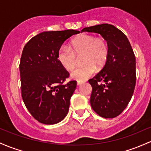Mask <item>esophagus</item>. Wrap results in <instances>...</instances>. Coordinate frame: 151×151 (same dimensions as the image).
Listing matches in <instances>:
<instances>
[{
    "mask_svg": "<svg viewBox=\"0 0 151 151\" xmlns=\"http://www.w3.org/2000/svg\"><path fill=\"white\" fill-rule=\"evenodd\" d=\"M82 84V82H79V81H78V82H77V85H81V84Z\"/></svg>",
    "mask_w": 151,
    "mask_h": 151,
    "instance_id": "esophagus-1",
    "label": "esophagus"
}]
</instances>
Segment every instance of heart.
Returning <instances> with one entry per match:
<instances>
[{
	"label": "heart",
	"instance_id": "heart-1",
	"mask_svg": "<svg viewBox=\"0 0 151 151\" xmlns=\"http://www.w3.org/2000/svg\"><path fill=\"white\" fill-rule=\"evenodd\" d=\"M82 53L81 62L72 70V79L82 82L95 72L96 67L105 65L108 57L109 49L107 41L103 38H96L92 34H83L76 36L71 41L69 46L63 45L57 53V59L67 70H72L76 63V56Z\"/></svg>",
	"mask_w": 151,
	"mask_h": 151
}]
</instances>
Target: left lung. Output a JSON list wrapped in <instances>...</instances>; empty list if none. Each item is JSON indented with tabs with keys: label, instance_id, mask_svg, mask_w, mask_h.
I'll return each mask as SVG.
<instances>
[{
	"label": "left lung",
	"instance_id": "obj_1",
	"mask_svg": "<svg viewBox=\"0 0 151 151\" xmlns=\"http://www.w3.org/2000/svg\"><path fill=\"white\" fill-rule=\"evenodd\" d=\"M100 34L109 53L105 67L88 81L92 87L90 104L105 118H114L126 108L135 87V57L127 36L111 24L86 27L81 32Z\"/></svg>",
	"mask_w": 151,
	"mask_h": 151
}]
</instances>
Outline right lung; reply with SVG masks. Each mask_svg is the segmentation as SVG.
Wrapping results in <instances>:
<instances>
[{"instance_id": "obj_1", "label": "right lung", "mask_w": 151, "mask_h": 151, "mask_svg": "<svg viewBox=\"0 0 151 151\" xmlns=\"http://www.w3.org/2000/svg\"><path fill=\"white\" fill-rule=\"evenodd\" d=\"M80 31H44L34 36L23 49L20 62L21 96L31 115L46 125L61 122L69 112L76 81L63 84L69 72L57 53L63 43Z\"/></svg>"}]
</instances>
